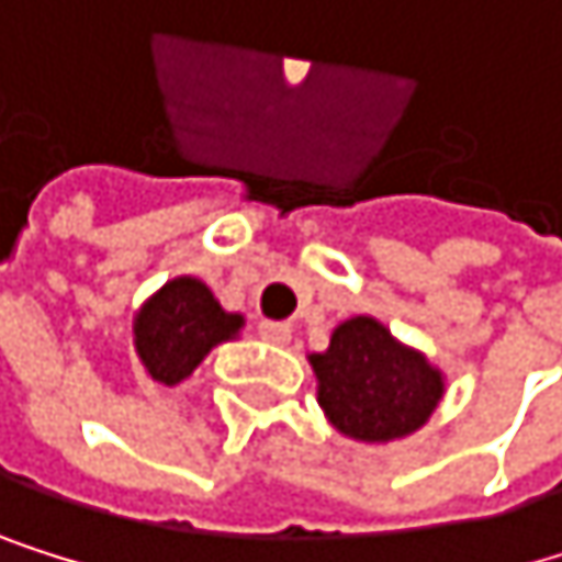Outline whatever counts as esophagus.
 <instances>
[{"instance_id":"obj_1","label":"esophagus","mask_w":562,"mask_h":562,"mask_svg":"<svg viewBox=\"0 0 562 562\" xmlns=\"http://www.w3.org/2000/svg\"><path fill=\"white\" fill-rule=\"evenodd\" d=\"M259 337L266 344H290L293 330H290V323H279V319H262L259 323Z\"/></svg>"}]
</instances>
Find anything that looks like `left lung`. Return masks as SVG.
I'll list each match as a JSON object with an SVG mask.
<instances>
[{
  "label": "left lung",
  "instance_id": "left-lung-1",
  "mask_svg": "<svg viewBox=\"0 0 562 562\" xmlns=\"http://www.w3.org/2000/svg\"><path fill=\"white\" fill-rule=\"evenodd\" d=\"M319 407L330 425L357 441H394L418 431L445 394L441 371L391 337L374 316H353L330 347L310 357Z\"/></svg>",
  "mask_w": 562,
  "mask_h": 562
}]
</instances>
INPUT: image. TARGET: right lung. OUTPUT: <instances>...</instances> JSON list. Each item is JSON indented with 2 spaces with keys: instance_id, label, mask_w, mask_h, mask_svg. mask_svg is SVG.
Returning <instances> with one entry per match:
<instances>
[{
  "instance_id": "1",
  "label": "right lung",
  "mask_w": 562,
  "mask_h": 562,
  "mask_svg": "<svg viewBox=\"0 0 562 562\" xmlns=\"http://www.w3.org/2000/svg\"><path fill=\"white\" fill-rule=\"evenodd\" d=\"M239 327L243 316L225 313L205 283L178 276L140 306L134 319V347L150 378L178 384L215 344L239 334Z\"/></svg>"
}]
</instances>
